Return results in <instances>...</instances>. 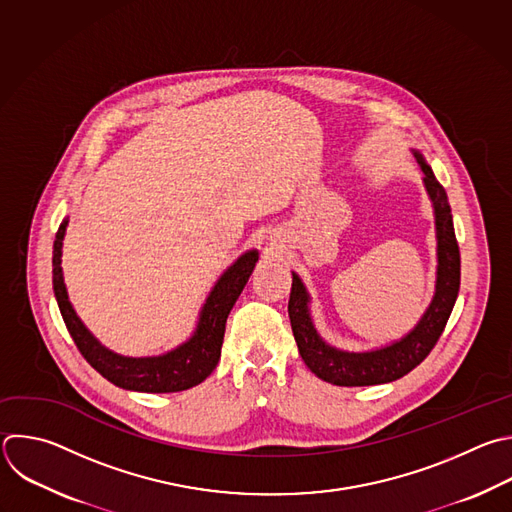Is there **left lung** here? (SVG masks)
I'll use <instances>...</instances> for the list:
<instances>
[{
  "label": "left lung",
  "mask_w": 512,
  "mask_h": 512,
  "mask_svg": "<svg viewBox=\"0 0 512 512\" xmlns=\"http://www.w3.org/2000/svg\"><path fill=\"white\" fill-rule=\"evenodd\" d=\"M424 173V189L432 201L436 223V289L420 321L400 339L368 352H348L329 346L317 333L311 319V297L301 277L291 271L289 319L297 350L305 366L323 382L333 386H376L394 382L412 372L436 346L460 289V251L454 235L450 203L444 187L436 181L424 154L412 148Z\"/></svg>",
  "instance_id": "left-lung-1"
}]
</instances>
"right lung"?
Masks as SVG:
<instances>
[{
	"label": "right lung",
	"mask_w": 512,
	"mask_h": 512,
	"mask_svg": "<svg viewBox=\"0 0 512 512\" xmlns=\"http://www.w3.org/2000/svg\"><path fill=\"white\" fill-rule=\"evenodd\" d=\"M68 219L62 221L56 241H54V259H52V283L54 295L64 317V323L78 346L80 354L86 362L108 382L118 388L146 394H168V392H183L193 386L205 382L211 372L217 368L221 358V346L225 337L227 317L239 299L243 287L247 285L255 263L259 261V251L249 249L233 265H229L223 275L213 285L209 297L205 299L197 327L193 335L181 346L173 348L160 356L146 358H128L120 356L90 333V329L76 315L62 273V245L66 235Z\"/></svg>",
	"instance_id": "add662e5"
}]
</instances>
